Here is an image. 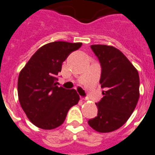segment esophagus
<instances>
[{
	"label": "esophagus",
	"instance_id": "1",
	"mask_svg": "<svg viewBox=\"0 0 155 155\" xmlns=\"http://www.w3.org/2000/svg\"><path fill=\"white\" fill-rule=\"evenodd\" d=\"M83 100H87V97H82Z\"/></svg>",
	"mask_w": 155,
	"mask_h": 155
}]
</instances>
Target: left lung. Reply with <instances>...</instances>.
<instances>
[{
  "instance_id": "obj_1",
  "label": "left lung",
  "mask_w": 155,
  "mask_h": 155,
  "mask_svg": "<svg viewBox=\"0 0 155 155\" xmlns=\"http://www.w3.org/2000/svg\"><path fill=\"white\" fill-rule=\"evenodd\" d=\"M100 62L99 83L104 97L96 104L97 116L88 120L90 127L99 133L118 129L135 109L139 97V76L124 53L107 45H92Z\"/></svg>"
}]
</instances>
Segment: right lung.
Listing matches in <instances>:
<instances>
[{
    "label": "right lung",
    "mask_w": 155,
    "mask_h": 155,
    "mask_svg": "<svg viewBox=\"0 0 155 155\" xmlns=\"http://www.w3.org/2000/svg\"><path fill=\"white\" fill-rule=\"evenodd\" d=\"M82 43L54 41L37 50L21 71L17 91L21 106L34 125L53 129L63 124L68 110L79 101L75 89L57 85L62 62Z\"/></svg>",
    "instance_id": "obj_1"
}]
</instances>
